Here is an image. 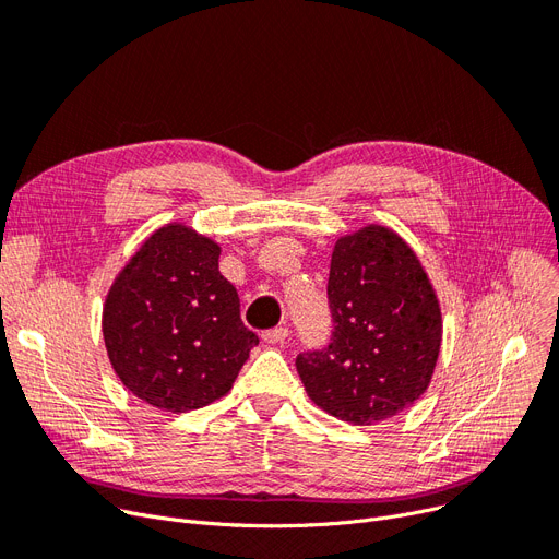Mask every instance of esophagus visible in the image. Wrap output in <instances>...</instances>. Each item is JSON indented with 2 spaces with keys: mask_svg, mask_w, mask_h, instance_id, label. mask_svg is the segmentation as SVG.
Wrapping results in <instances>:
<instances>
[{
  "mask_svg": "<svg viewBox=\"0 0 559 559\" xmlns=\"http://www.w3.org/2000/svg\"><path fill=\"white\" fill-rule=\"evenodd\" d=\"M286 336H288V330H286V328H273V330H265V332L261 334V338H263L265 343H284Z\"/></svg>",
  "mask_w": 559,
  "mask_h": 559,
  "instance_id": "esophagus-1",
  "label": "esophagus"
}]
</instances>
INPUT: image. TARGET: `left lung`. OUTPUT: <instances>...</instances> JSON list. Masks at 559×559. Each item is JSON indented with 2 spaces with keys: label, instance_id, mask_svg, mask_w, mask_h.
Masks as SVG:
<instances>
[{
  "label": "left lung",
  "instance_id": "1",
  "mask_svg": "<svg viewBox=\"0 0 559 559\" xmlns=\"http://www.w3.org/2000/svg\"><path fill=\"white\" fill-rule=\"evenodd\" d=\"M328 302L330 343L296 359L311 401L355 425L414 405L432 380L441 348L439 300L414 250L382 225L341 236Z\"/></svg>",
  "mask_w": 559,
  "mask_h": 559
}]
</instances>
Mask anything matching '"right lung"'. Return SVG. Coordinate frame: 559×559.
<instances>
[{
  "mask_svg": "<svg viewBox=\"0 0 559 559\" xmlns=\"http://www.w3.org/2000/svg\"><path fill=\"white\" fill-rule=\"evenodd\" d=\"M221 248L181 223L156 229L116 277L102 334L120 382L164 412L223 397L257 334L236 288L218 271Z\"/></svg>",
  "mask_w": 559,
  "mask_h": 559,
  "instance_id": "obj_1",
  "label": "right lung"
}]
</instances>
